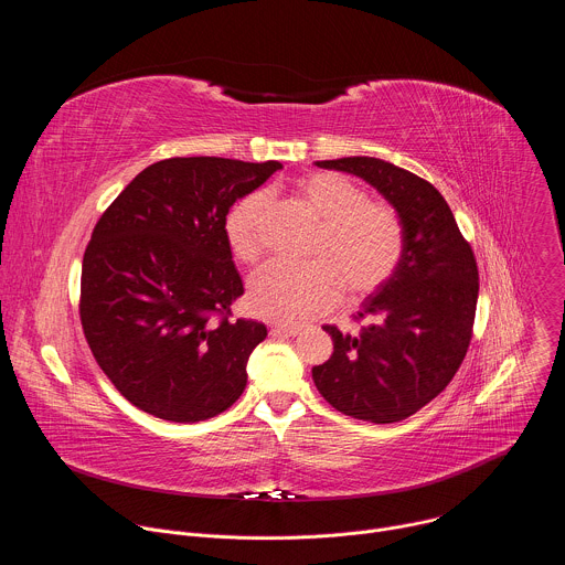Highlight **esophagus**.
Masks as SVG:
<instances>
[{
  "instance_id": "1",
  "label": "esophagus",
  "mask_w": 565,
  "mask_h": 565,
  "mask_svg": "<svg viewBox=\"0 0 565 565\" xmlns=\"http://www.w3.org/2000/svg\"><path fill=\"white\" fill-rule=\"evenodd\" d=\"M301 329L303 327H299V324H277V327L270 329V333L273 335H284V338H297L301 333Z\"/></svg>"
}]
</instances>
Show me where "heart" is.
<instances>
[{
  "label": "heart",
  "mask_w": 565,
  "mask_h": 565,
  "mask_svg": "<svg viewBox=\"0 0 565 565\" xmlns=\"http://www.w3.org/2000/svg\"><path fill=\"white\" fill-rule=\"evenodd\" d=\"M297 199L321 218L315 255L303 266L268 262L248 281V308L279 324H297L333 306L342 284L351 295L380 288L405 255V227L397 212L366 201L364 190L333 172H312L295 183ZM264 199H241L225 218V241L236 262L259 257Z\"/></svg>",
  "instance_id": "b5f03b06"
}]
</instances>
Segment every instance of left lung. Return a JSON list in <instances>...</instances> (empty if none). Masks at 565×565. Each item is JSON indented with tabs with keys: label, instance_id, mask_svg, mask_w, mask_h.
<instances>
[{
	"label": "left lung",
	"instance_id": "1",
	"mask_svg": "<svg viewBox=\"0 0 565 565\" xmlns=\"http://www.w3.org/2000/svg\"><path fill=\"white\" fill-rule=\"evenodd\" d=\"M373 185L405 227L395 273L362 301L358 335L324 327L333 355L312 366L317 391L338 412L399 423L431 402L465 360L478 301V268L443 194L425 179L371 156L317 160Z\"/></svg>",
	"mask_w": 565,
	"mask_h": 565
}]
</instances>
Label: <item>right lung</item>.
I'll return each mask as SVG.
<instances>
[{
  "mask_svg": "<svg viewBox=\"0 0 565 565\" xmlns=\"http://www.w3.org/2000/svg\"><path fill=\"white\" fill-rule=\"evenodd\" d=\"M284 166L218 156L145 168L107 207L83 259L79 319L89 349L134 407L170 423L223 414L268 331L230 319L244 281L225 216ZM218 313V322L211 315Z\"/></svg>",
  "mask_w": 565,
  "mask_h": 565,
  "instance_id": "1",
  "label": "right lung"
}]
</instances>
